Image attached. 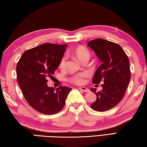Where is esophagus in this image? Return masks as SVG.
Wrapping results in <instances>:
<instances>
[{
  "label": "esophagus",
  "instance_id": "obj_1",
  "mask_svg": "<svg viewBox=\"0 0 147 147\" xmlns=\"http://www.w3.org/2000/svg\"><path fill=\"white\" fill-rule=\"evenodd\" d=\"M79 89H80V90H82V91H84L86 92H88L89 91V89H88L87 88H86V87H80Z\"/></svg>",
  "mask_w": 147,
  "mask_h": 147
}]
</instances>
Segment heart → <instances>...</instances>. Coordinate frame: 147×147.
<instances>
[{
	"label": "heart",
	"mask_w": 147,
	"mask_h": 147,
	"mask_svg": "<svg viewBox=\"0 0 147 147\" xmlns=\"http://www.w3.org/2000/svg\"><path fill=\"white\" fill-rule=\"evenodd\" d=\"M73 55L76 57L78 60L82 63L85 60L88 61V59L90 58L91 53L86 47L84 46H79L76 49H74L73 51ZM66 63H67V57H63L60 62H59V68H61V69H63L65 67ZM86 76V74H79L70 77V80L72 83L76 84H82L83 82L84 77H85Z\"/></svg>",
	"instance_id": "b5f03b06"
}]
</instances>
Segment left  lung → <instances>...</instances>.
<instances>
[{
  "mask_svg": "<svg viewBox=\"0 0 147 147\" xmlns=\"http://www.w3.org/2000/svg\"><path fill=\"white\" fill-rule=\"evenodd\" d=\"M87 45L102 62L96 71L92 83L103 81V89L98 92L96 88L91 89L96 95L91 107L96 111L105 112L115 107L124 97L131 79L129 61L118 44L96 38Z\"/></svg>",
  "mask_w": 147,
  "mask_h": 147,
  "instance_id": "left-lung-1",
  "label": "left lung"
}]
</instances>
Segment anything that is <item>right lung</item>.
Here are the masks:
<instances>
[{
	"label": "right lung",
	"mask_w": 147,
	"mask_h": 147,
	"mask_svg": "<svg viewBox=\"0 0 147 147\" xmlns=\"http://www.w3.org/2000/svg\"><path fill=\"white\" fill-rule=\"evenodd\" d=\"M67 45L41 44L24 52L16 66L17 79L26 101L36 111L45 115L59 112L71 89L47 86L59 67Z\"/></svg>",
	"instance_id": "1"
}]
</instances>
